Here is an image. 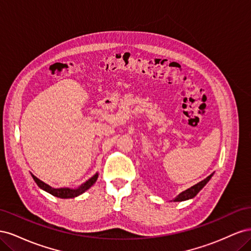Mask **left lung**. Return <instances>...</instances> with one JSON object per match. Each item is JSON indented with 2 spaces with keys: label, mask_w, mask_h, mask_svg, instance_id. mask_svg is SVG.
Instances as JSON below:
<instances>
[{
  "label": "left lung",
  "mask_w": 251,
  "mask_h": 251,
  "mask_svg": "<svg viewBox=\"0 0 251 251\" xmlns=\"http://www.w3.org/2000/svg\"><path fill=\"white\" fill-rule=\"evenodd\" d=\"M212 175H214V173H212L211 175H209V176L207 177V178H205L204 180H202V181H200L199 183H197V184H195L194 186H192V187H189L188 189H186V191H184V192H182L181 194H179L176 198L174 199V202H181V201H185V200H188V199H193L194 197L198 194L201 189L206 185V183L207 182L210 180V178L212 177Z\"/></svg>",
  "instance_id": "8db88e82"
}]
</instances>
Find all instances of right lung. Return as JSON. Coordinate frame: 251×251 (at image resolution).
Wrapping results in <instances>:
<instances>
[{
	"label": "right lung",
	"instance_id": "1",
	"mask_svg": "<svg viewBox=\"0 0 251 251\" xmlns=\"http://www.w3.org/2000/svg\"><path fill=\"white\" fill-rule=\"evenodd\" d=\"M31 176H32L33 180L35 181V183L37 184V186L42 188L43 191L47 192V193L51 194L52 196L57 197V198H60V199H69V198H75V197H77V196L81 195L82 193H85L86 191H88V189L96 182V180L98 178V174L96 173L93 177H91L88 181H86L85 183H82L77 188H69V187L54 188V187H51L50 185L46 184L45 182H43L39 178H36L34 175L31 174Z\"/></svg>",
	"mask_w": 251,
	"mask_h": 251
}]
</instances>
